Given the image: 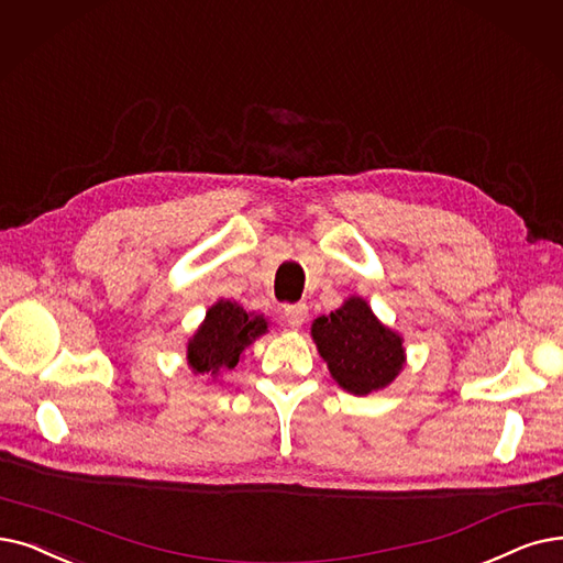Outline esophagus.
I'll list each match as a JSON object with an SVG mask.
<instances>
[{"label":"esophagus","mask_w":563,"mask_h":563,"mask_svg":"<svg viewBox=\"0 0 563 563\" xmlns=\"http://www.w3.org/2000/svg\"><path fill=\"white\" fill-rule=\"evenodd\" d=\"M306 317H308V306L306 303H289L283 310V320L289 329H299L306 322Z\"/></svg>","instance_id":"1"}]
</instances>
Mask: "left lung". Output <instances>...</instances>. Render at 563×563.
<instances>
[{
    "mask_svg": "<svg viewBox=\"0 0 563 563\" xmlns=\"http://www.w3.org/2000/svg\"><path fill=\"white\" fill-rule=\"evenodd\" d=\"M312 338L333 379L354 396H368L396 379L402 368V340L382 327L363 299L352 297L331 314L317 317Z\"/></svg>",
    "mask_w": 563,
    "mask_h": 563,
    "instance_id": "1",
    "label": "left lung"
}]
</instances>
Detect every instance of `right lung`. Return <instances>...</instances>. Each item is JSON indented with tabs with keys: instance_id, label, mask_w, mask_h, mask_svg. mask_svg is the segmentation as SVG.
<instances>
[{
	"instance_id": "right-lung-1",
	"label": "right lung",
	"mask_w": 563,
	"mask_h": 563,
	"mask_svg": "<svg viewBox=\"0 0 563 563\" xmlns=\"http://www.w3.org/2000/svg\"><path fill=\"white\" fill-rule=\"evenodd\" d=\"M266 331V320L249 314L232 301H218L209 308L205 324L188 342V365L195 373L232 371L243 347Z\"/></svg>"
}]
</instances>
